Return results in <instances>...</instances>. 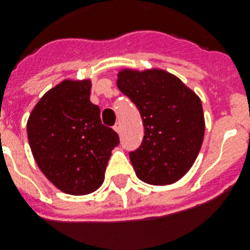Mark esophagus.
Segmentation results:
<instances>
[{"label":"esophagus","mask_w":250,"mask_h":250,"mask_svg":"<svg viewBox=\"0 0 250 250\" xmlns=\"http://www.w3.org/2000/svg\"><path fill=\"white\" fill-rule=\"evenodd\" d=\"M114 130L118 132V134H120V123H116V125H114Z\"/></svg>","instance_id":"obj_1"}]
</instances>
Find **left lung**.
<instances>
[{
    "mask_svg": "<svg viewBox=\"0 0 250 250\" xmlns=\"http://www.w3.org/2000/svg\"><path fill=\"white\" fill-rule=\"evenodd\" d=\"M116 85L141 112L145 136L130 152L138 178L150 185H171L198 157L205 135L202 103L181 79L158 68L118 73Z\"/></svg>",
    "mask_w": 250,
    "mask_h": 250,
    "instance_id": "obj_1",
    "label": "left lung"
}]
</instances>
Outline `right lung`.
I'll return each instance as SVG.
<instances>
[{"mask_svg":"<svg viewBox=\"0 0 250 250\" xmlns=\"http://www.w3.org/2000/svg\"><path fill=\"white\" fill-rule=\"evenodd\" d=\"M89 95V79H65L37 102L26 123L39 168L71 195H85L102 186L111 151L119 145L118 134L102 125L100 108Z\"/></svg>","mask_w":250,"mask_h":250,"instance_id":"1","label":"right lung"}]
</instances>
